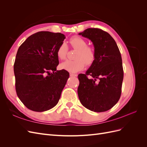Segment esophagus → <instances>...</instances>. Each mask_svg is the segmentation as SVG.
Returning a JSON list of instances; mask_svg holds the SVG:
<instances>
[{
  "label": "esophagus",
  "instance_id": "1",
  "mask_svg": "<svg viewBox=\"0 0 147 147\" xmlns=\"http://www.w3.org/2000/svg\"><path fill=\"white\" fill-rule=\"evenodd\" d=\"M70 77H77V74H72V73H70Z\"/></svg>",
  "mask_w": 147,
  "mask_h": 147
}]
</instances>
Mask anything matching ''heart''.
<instances>
[{"instance_id": "b5f03b06", "label": "heart", "mask_w": 147, "mask_h": 147, "mask_svg": "<svg viewBox=\"0 0 147 147\" xmlns=\"http://www.w3.org/2000/svg\"><path fill=\"white\" fill-rule=\"evenodd\" d=\"M72 47L77 50L74 61L67 60L60 64L61 69L71 73H76L83 69L84 64L90 65L94 63L96 53L92 47L87 46L85 40L78 36H74L70 39ZM67 53V47L65 43L59 45L56 51V55L59 59H64Z\"/></svg>"}]
</instances>
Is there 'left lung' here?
<instances>
[{"instance_id":"obj_1","label":"left lung","mask_w":147,"mask_h":147,"mask_svg":"<svg viewBox=\"0 0 147 147\" xmlns=\"http://www.w3.org/2000/svg\"><path fill=\"white\" fill-rule=\"evenodd\" d=\"M78 34L90 40L96 53L95 61L86 74L78 76L79 100L93 112H105L121 96L124 76L121 53L112 37L102 29L88 28Z\"/></svg>"}]
</instances>
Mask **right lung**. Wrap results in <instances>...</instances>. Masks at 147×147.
<instances>
[{"mask_svg": "<svg viewBox=\"0 0 147 147\" xmlns=\"http://www.w3.org/2000/svg\"><path fill=\"white\" fill-rule=\"evenodd\" d=\"M65 38L61 33L41 31L29 36L18 50L14 64L16 94L34 112L56 106L69 77L67 71L56 70V51Z\"/></svg>", "mask_w": 147, "mask_h": 147, "instance_id": "add662e5", "label": "right lung"}]
</instances>
